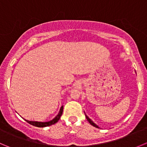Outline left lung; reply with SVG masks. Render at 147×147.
<instances>
[{"label":"left lung","mask_w":147,"mask_h":147,"mask_svg":"<svg viewBox=\"0 0 147 147\" xmlns=\"http://www.w3.org/2000/svg\"><path fill=\"white\" fill-rule=\"evenodd\" d=\"M86 119H87V120H88V121L89 122V123H90V125H93V126H94V127H98V128H99V127H98V126L97 125H96L95 123H94V122L92 121V120H90V119L89 118V117H88V116H87V115H86Z\"/></svg>","instance_id":"8db88e82"}]
</instances>
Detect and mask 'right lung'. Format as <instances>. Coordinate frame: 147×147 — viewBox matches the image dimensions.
<instances>
[{"mask_svg":"<svg viewBox=\"0 0 147 147\" xmlns=\"http://www.w3.org/2000/svg\"><path fill=\"white\" fill-rule=\"evenodd\" d=\"M63 112V106H61V109H60L58 115H57V117H55L52 120L49 122H44V123H42V122H37V121H29V120H25L28 123H30V125H32L34 126H36V127H47V126H50L51 125L55 124L56 123L59 121V120L61 117V115H62Z\"/></svg>","mask_w":147,"mask_h":147,"instance_id":"obj_1","label":"right lung"}]
</instances>
